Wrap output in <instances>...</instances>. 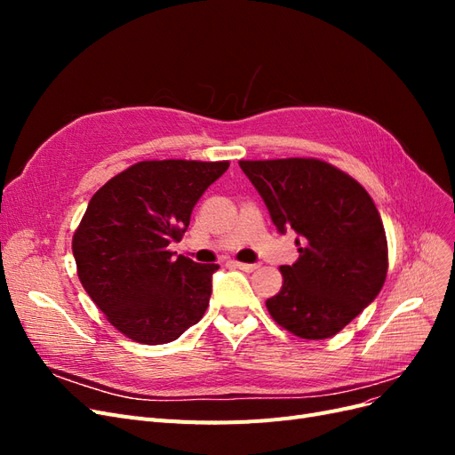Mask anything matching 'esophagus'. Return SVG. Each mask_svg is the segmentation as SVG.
I'll return each instance as SVG.
<instances>
[{"label":"esophagus","mask_w":455,"mask_h":455,"mask_svg":"<svg viewBox=\"0 0 455 455\" xmlns=\"http://www.w3.org/2000/svg\"><path fill=\"white\" fill-rule=\"evenodd\" d=\"M231 264L241 271H256L259 267V264H243V261H231Z\"/></svg>","instance_id":"obj_1"}]
</instances>
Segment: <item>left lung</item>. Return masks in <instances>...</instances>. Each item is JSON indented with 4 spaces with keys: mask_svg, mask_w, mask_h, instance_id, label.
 Instances as JSON below:
<instances>
[{
    "mask_svg": "<svg viewBox=\"0 0 455 455\" xmlns=\"http://www.w3.org/2000/svg\"><path fill=\"white\" fill-rule=\"evenodd\" d=\"M279 233L296 231L298 259L281 266L283 288L266 301L298 338L338 334L379 294L387 239L366 189L319 159L239 161Z\"/></svg>",
    "mask_w": 455,
    "mask_h": 455,
    "instance_id": "8db88e82",
    "label": "left lung"
}]
</instances>
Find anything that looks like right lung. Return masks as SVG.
<instances>
[{"mask_svg": "<svg viewBox=\"0 0 455 455\" xmlns=\"http://www.w3.org/2000/svg\"><path fill=\"white\" fill-rule=\"evenodd\" d=\"M228 161H142L106 182L74 235L79 281L121 334L159 346L201 321L216 264L169 251Z\"/></svg>", "mask_w": 455, "mask_h": 455, "instance_id": "obj_1", "label": "right lung"}]
</instances>
